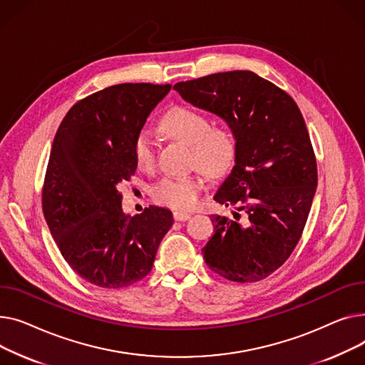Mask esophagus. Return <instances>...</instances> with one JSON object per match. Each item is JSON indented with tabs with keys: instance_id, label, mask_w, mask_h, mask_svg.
<instances>
[{
	"instance_id": "obj_1",
	"label": "esophagus",
	"mask_w": 365,
	"mask_h": 365,
	"mask_svg": "<svg viewBox=\"0 0 365 365\" xmlns=\"http://www.w3.org/2000/svg\"><path fill=\"white\" fill-rule=\"evenodd\" d=\"M190 218H191V213H188V212H181V210L174 212V220L175 221H187Z\"/></svg>"
}]
</instances>
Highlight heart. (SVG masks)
<instances>
[{
  "mask_svg": "<svg viewBox=\"0 0 365 365\" xmlns=\"http://www.w3.org/2000/svg\"><path fill=\"white\" fill-rule=\"evenodd\" d=\"M162 130L173 138L191 145V165L200 166L210 175L224 174L231 166L237 141L228 123L210 125L209 118L187 106H174L160 120ZM134 158L144 173H152L156 166V143L148 131H140L134 140ZM205 178L195 173L181 177H168L152 190L155 202L185 210L196 207Z\"/></svg>",
  "mask_w": 365,
  "mask_h": 365,
  "instance_id": "b5f03b06",
  "label": "heart"
}]
</instances>
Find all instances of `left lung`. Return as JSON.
Here are the masks:
<instances>
[{
    "label": "left lung",
    "mask_w": 365,
    "mask_h": 365,
    "mask_svg": "<svg viewBox=\"0 0 365 365\" xmlns=\"http://www.w3.org/2000/svg\"><path fill=\"white\" fill-rule=\"evenodd\" d=\"M174 90L234 131L235 165L213 196L235 206L234 220L212 215L215 234L205 262L235 283L259 282L280 268L305 228L317 190V160L294 100L250 71L178 82Z\"/></svg>",
    "instance_id": "8db88e82"
}]
</instances>
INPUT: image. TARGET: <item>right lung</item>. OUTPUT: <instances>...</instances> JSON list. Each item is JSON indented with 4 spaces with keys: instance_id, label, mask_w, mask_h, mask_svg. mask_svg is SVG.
<instances>
[{
    "instance_id": "add662e5",
    "label": "right lung",
    "mask_w": 365,
    "mask_h": 365,
    "mask_svg": "<svg viewBox=\"0 0 365 365\" xmlns=\"http://www.w3.org/2000/svg\"><path fill=\"white\" fill-rule=\"evenodd\" d=\"M170 85L119 83L79 100L56 133L42 210L58 250L88 283L120 289L152 271L170 210L125 215L119 184L137 169L134 140Z\"/></svg>"
}]
</instances>
